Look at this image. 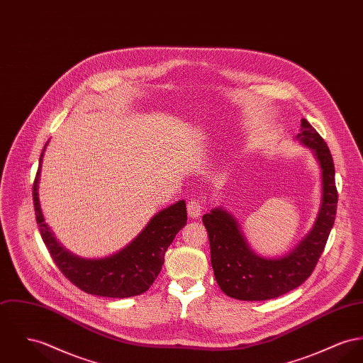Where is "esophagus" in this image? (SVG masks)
Returning <instances> with one entry per match:
<instances>
[{
    "label": "esophagus",
    "mask_w": 363,
    "mask_h": 363,
    "mask_svg": "<svg viewBox=\"0 0 363 363\" xmlns=\"http://www.w3.org/2000/svg\"><path fill=\"white\" fill-rule=\"evenodd\" d=\"M203 209V201L198 196H194L191 199H189L187 202V211H189V216L191 218H196L201 216Z\"/></svg>",
    "instance_id": "1"
}]
</instances>
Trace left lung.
Returning <instances> with one entry per match:
<instances>
[{
  "instance_id": "obj_1",
  "label": "left lung",
  "mask_w": 363,
  "mask_h": 363,
  "mask_svg": "<svg viewBox=\"0 0 363 363\" xmlns=\"http://www.w3.org/2000/svg\"><path fill=\"white\" fill-rule=\"evenodd\" d=\"M298 142L313 150L322 176V202L314 227L306 238L278 259L257 256L247 245L234 216L221 208L202 216L211 243V262L220 289L245 301L279 297L298 288L314 271L335 224L337 189L329 147L306 118Z\"/></svg>"
}]
</instances>
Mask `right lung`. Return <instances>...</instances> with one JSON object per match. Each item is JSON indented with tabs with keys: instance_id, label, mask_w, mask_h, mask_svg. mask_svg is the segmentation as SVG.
I'll return each instance as SVG.
<instances>
[{
	"instance_id": "1",
	"label": "right lung",
	"mask_w": 363,
	"mask_h": 363,
	"mask_svg": "<svg viewBox=\"0 0 363 363\" xmlns=\"http://www.w3.org/2000/svg\"><path fill=\"white\" fill-rule=\"evenodd\" d=\"M45 147L33 184V201L41 238L55 264L72 284L89 294L125 298L145 293L161 272L167 249L187 223L186 202L179 201L158 212L145 230L118 253L103 259H81L65 249L44 223L38 183Z\"/></svg>"
}]
</instances>
